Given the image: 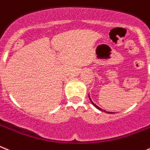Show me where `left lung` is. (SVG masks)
Masks as SVG:
<instances>
[{
	"label": "left lung",
	"mask_w": 150,
	"mask_h": 150,
	"mask_svg": "<svg viewBox=\"0 0 150 150\" xmlns=\"http://www.w3.org/2000/svg\"><path fill=\"white\" fill-rule=\"evenodd\" d=\"M89 100H90V102H92V104H93V105H94L95 107H96V108H98V110H100V111H104V110H102V108H99V107H98V106H97L95 104V103H93V101L91 100V98H90V97H89ZM104 112H106V111H104ZM108 113H109V112H108Z\"/></svg>",
	"instance_id": "left-lung-1"
}]
</instances>
